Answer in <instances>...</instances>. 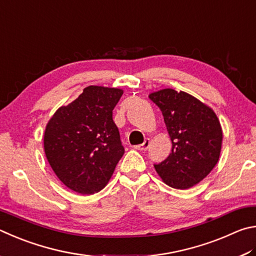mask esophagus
<instances>
[{
    "label": "esophagus",
    "instance_id": "esophagus-1",
    "mask_svg": "<svg viewBox=\"0 0 256 256\" xmlns=\"http://www.w3.org/2000/svg\"><path fill=\"white\" fill-rule=\"evenodd\" d=\"M150 140H146L144 142H142V145H136L134 146V148L137 150H147L150 148Z\"/></svg>",
    "mask_w": 256,
    "mask_h": 256
}]
</instances>
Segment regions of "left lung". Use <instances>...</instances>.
I'll use <instances>...</instances> for the list:
<instances>
[{
	"label": "left lung",
	"instance_id": "left-lung-1",
	"mask_svg": "<svg viewBox=\"0 0 256 256\" xmlns=\"http://www.w3.org/2000/svg\"><path fill=\"white\" fill-rule=\"evenodd\" d=\"M164 116L172 152L154 168L165 184L186 190L198 184L216 166L222 130L218 116L191 94L163 88L150 94Z\"/></svg>",
	"mask_w": 256,
	"mask_h": 256
}]
</instances>
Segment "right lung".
Returning a JSON list of instances; mask_svg holds the SVG:
<instances>
[{
	"mask_svg": "<svg viewBox=\"0 0 256 256\" xmlns=\"http://www.w3.org/2000/svg\"><path fill=\"white\" fill-rule=\"evenodd\" d=\"M124 91L90 85L68 106L58 108L44 129V148L57 178L80 194L104 188L122 158L112 110Z\"/></svg>",
	"mask_w": 256,
	"mask_h": 256,
	"instance_id": "1",
	"label": "right lung"
}]
</instances>
